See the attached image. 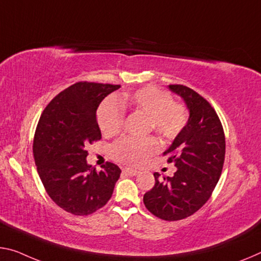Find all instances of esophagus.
Instances as JSON below:
<instances>
[{
  "label": "esophagus",
  "mask_w": 261,
  "mask_h": 261,
  "mask_svg": "<svg viewBox=\"0 0 261 261\" xmlns=\"http://www.w3.org/2000/svg\"><path fill=\"white\" fill-rule=\"evenodd\" d=\"M123 173H125V174H127V175H131V176H134V175H137L138 173H139V171H137V169H132V168H124L123 169Z\"/></svg>",
  "instance_id": "esophagus-1"
}]
</instances>
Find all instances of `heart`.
<instances>
[{
  "mask_svg": "<svg viewBox=\"0 0 261 261\" xmlns=\"http://www.w3.org/2000/svg\"><path fill=\"white\" fill-rule=\"evenodd\" d=\"M125 109L148 116V127L161 137L171 140L180 134L188 122L186 107L173 101L172 95L155 87L147 86L124 93L115 98H107L98 107L96 119L106 136L121 132L125 121ZM160 144L154 137H123L111 146V156L122 164L138 165L154 154Z\"/></svg>",
  "mask_w": 261,
  "mask_h": 261,
  "instance_id": "1",
  "label": "heart"
}]
</instances>
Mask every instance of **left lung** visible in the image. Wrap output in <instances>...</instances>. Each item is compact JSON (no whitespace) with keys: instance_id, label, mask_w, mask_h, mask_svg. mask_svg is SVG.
<instances>
[{"instance_id":"obj_1","label":"left lung","mask_w":261,"mask_h":261,"mask_svg":"<svg viewBox=\"0 0 261 261\" xmlns=\"http://www.w3.org/2000/svg\"><path fill=\"white\" fill-rule=\"evenodd\" d=\"M189 109L186 126L164 155L174 163L172 177L160 179L154 173V187L144 195V204L164 221H180L205 204L222 174L225 158V137L222 123L203 96L184 85H169Z\"/></svg>"}]
</instances>
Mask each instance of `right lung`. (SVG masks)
Listing matches in <instances>:
<instances>
[{
	"mask_svg": "<svg viewBox=\"0 0 261 261\" xmlns=\"http://www.w3.org/2000/svg\"><path fill=\"white\" fill-rule=\"evenodd\" d=\"M119 85L76 82L48 103L37 124L34 156L45 190L57 205L87 216L107 204L121 169L106 163L102 171L87 164L86 146L101 139L96 110Z\"/></svg>",
	"mask_w": 261,
	"mask_h": 261,
	"instance_id": "add662e5",
	"label": "right lung"
}]
</instances>
